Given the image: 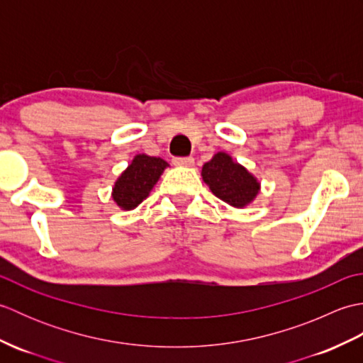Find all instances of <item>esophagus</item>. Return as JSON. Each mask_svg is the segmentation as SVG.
Wrapping results in <instances>:
<instances>
[{
  "label": "esophagus",
  "mask_w": 363,
  "mask_h": 363,
  "mask_svg": "<svg viewBox=\"0 0 363 363\" xmlns=\"http://www.w3.org/2000/svg\"><path fill=\"white\" fill-rule=\"evenodd\" d=\"M194 157L191 156H186V157H174L173 164L177 167H191L194 165Z\"/></svg>",
  "instance_id": "obj_1"
}]
</instances>
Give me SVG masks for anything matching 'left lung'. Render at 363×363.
<instances>
[{
  "label": "left lung",
  "instance_id": "8db88e82",
  "mask_svg": "<svg viewBox=\"0 0 363 363\" xmlns=\"http://www.w3.org/2000/svg\"><path fill=\"white\" fill-rule=\"evenodd\" d=\"M203 179L215 196L234 207L251 203L259 191V182L225 152L215 154L204 164Z\"/></svg>",
  "mask_w": 363,
  "mask_h": 363
}]
</instances>
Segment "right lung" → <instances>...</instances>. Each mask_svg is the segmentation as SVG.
Here are the masks:
<instances>
[{"label":"right lung","instance_id":"right-lung-1","mask_svg":"<svg viewBox=\"0 0 363 363\" xmlns=\"http://www.w3.org/2000/svg\"><path fill=\"white\" fill-rule=\"evenodd\" d=\"M165 167L168 164L164 159L138 154L115 182L112 194L115 203L121 209H134L148 196Z\"/></svg>","mask_w":363,"mask_h":363}]
</instances>
